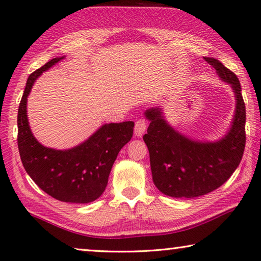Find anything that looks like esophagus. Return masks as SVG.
I'll list each match as a JSON object with an SVG mask.
<instances>
[{
    "label": "esophagus",
    "instance_id": "obj_1",
    "mask_svg": "<svg viewBox=\"0 0 261 261\" xmlns=\"http://www.w3.org/2000/svg\"><path fill=\"white\" fill-rule=\"evenodd\" d=\"M146 130V123L145 120L143 119H138L135 123V127H134V133L137 137H142L144 135V133Z\"/></svg>",
    "mask_w": 261,
    "mask_h": 261
}]
</instances>
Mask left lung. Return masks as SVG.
<instances>
[{
  "instance_id": "left-lung-1",
  "label": "left lung",
  "mask_w": 261,
  "mask_h": 261,
  "mask_svg": "<svg viewBox=\"0 0 261 261\" xmlns=\"http://www.w3.org/2000/svg\"><path fill=\"white\" fill-rule=\"evenodd\" d=\"M236 98L234 115L227 132L216 141L194 140L170 125L161 107L145 110L150 121L143 136L150 152L153 182L162 194L195 198L224 184L240 164L246 145V106L237 75L213 57H205Z\"/></svg>"
}]
</instances>
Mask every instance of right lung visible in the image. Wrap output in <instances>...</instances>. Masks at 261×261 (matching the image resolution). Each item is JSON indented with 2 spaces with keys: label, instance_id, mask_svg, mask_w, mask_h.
Here are the masks:
<instances>
[{
  "label": "right lung",
  "instance_id": "1",
  "mask_svg": "<svg viewBox=\"0 0 261 261\" xmlns=\"http://www.w3.org/2000/svg\"><path fill=\"white\" fill-rule=\"evenodd\" d=\"M64 58H53L27 80L18 111V147L27 173L46 194L65 203L87 204L98 199L107 187L111 168L130 141L134 123L103 124L86 141L66 150L37 141L27 115L28 97L36 80Z\"/></svg>",
  "mask_w": 261,
  "mask_h": 261
}]
</instances>
